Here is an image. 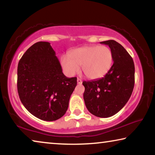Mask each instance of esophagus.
Masks as SVG:
<instances>
[{
    "label": "esophagus",
    "instance_id": "34e87169",
    "mask_svg": "<svg viewBox=\"0 0 155 155\" xmlns=\"http://www.w3.org/2000/svg\"><path fill=\"white\" fill-rule=\"evenodd\" d=\"M77 83L79 84V85H81L82 84V80L81 79V78H77Z\"/></svg>",
    "mask_w": 155,
    "mask_h": 155
}]
</instances>
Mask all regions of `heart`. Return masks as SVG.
<instances>
[{"label": "heart", "instance_id": "obj_1", "mask_svg": "<svg viewBox=\"0 0 155 155\" xmlns=\"http://www.w3.org/2000/svg\"><path fill=\"white\" fill-rule=\"evenodd\" d=\"M114 55L109 47L99 45L85 46L72 50L69 56L61 57V64L68 75L77 73L81 66L83 74L90 79L105 76L111 69Z\"/></svg>", "mask_w": 155, "mask_h": 155}]
</instances>
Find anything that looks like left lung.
I'll use <instances>...</instances> for the list:
<instances>
[{
    "label": "left lung",
    "mask_w": 155,
    "mask_h": 155,
    "mask_svg": "<svg viewBox=\"0 0 155 155\" xmlns=\"http://www.w3.org/2000/svg\"><path fill=\"white\" fill-rule=\"evenodd\" d=\"M108 45L114 55V64L104 77L83 81V98L91 114L109 117L120 111L129 100L135 84V65L132 57L115 40L101 41Z\"/></svg>",
    "instance_id": "8db88e82"
}]
</instances>
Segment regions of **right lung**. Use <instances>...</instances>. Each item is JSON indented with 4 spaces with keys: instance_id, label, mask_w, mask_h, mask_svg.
I'll return each instance as SVG.
<instances>
[{
    "instance_id": "1",
    "label": "right lung",
    "mask_w": 155,
    "mask_h": 155,
    "mask_svg": "<svg viewBox=\"0 0 155 155\" xmlns=\"http://www.w3.org/2000/svg\"><path fill=\"white\" fill-rule=\"evenodd\" d=\"M51 44L39 41L28 48L18 65V92L23 105L38 118L54 121L64 115L77 84L64 74Z\"/></svg>"
}]
</instances>
